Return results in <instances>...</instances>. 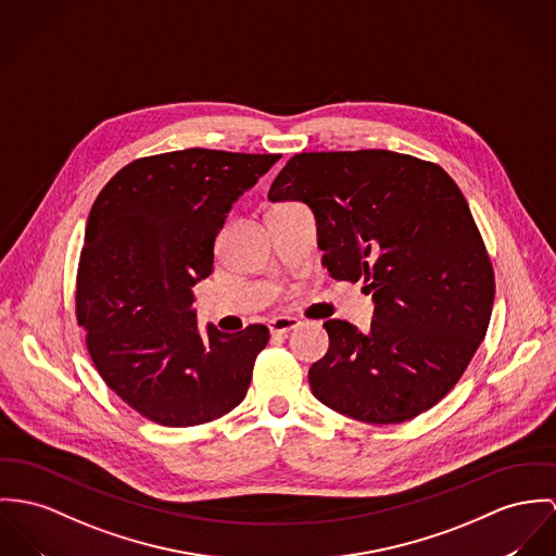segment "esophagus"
Listing matches in <instances>:
<instances>
[{"instance_id":"34e87169","label":"esophagus","mask_w":556,"mask_h":556,"mask_svg":"<svg viewBox=\"0 0 556 556\" xmlns=\"http://www.w3.org/2000/svg\"><path fill=\"white\" fill-rule=\"evenodd\" d=\"M300 326L299 317H273L268 321V330L273 334H288L290 330H296Z\"/></svg>"}]
</instances>
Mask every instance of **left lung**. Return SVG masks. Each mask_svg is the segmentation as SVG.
Returning a JSON list of instances; mask_svg holds the SVG:
<instances>
[{"label":"left lung","instance_id":"8db88e82","mask_svg":"<svg viewBox=\"0 0 556 556\" xmlns=\"http://www.w3.org/2000/svg\"><path fill=\"white\" fill-rule=\"evenodd\" d=\"M268 201L315 217L321 264L368 283L370 330L328 319L330 346L308 370L313 395L344 417L389 426L438 404L486 334L495 279L457 184L442 167L391 150L304 152Z\"/></svg>","mask_w":556,"mask_h":556}]
</instances>
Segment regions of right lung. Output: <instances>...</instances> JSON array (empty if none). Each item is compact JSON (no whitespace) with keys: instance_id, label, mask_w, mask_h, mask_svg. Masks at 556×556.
I'll use <instances>...</instances> for the list:
<instances>
[{"instance_id":"obj_1","label":"right lung","mask_w":556,"mask_h":556,"mask_svg":"<svg viewBox=\"0 0 556 556\" xmlns=\"http://www.w3.org/2000/svg\"><path fill=\"white\" fill-rule=\"evenodd\" d=\"M279 161L188 148L128 163L99 192L78 270L76 315L94 368L130 408L167 428L230 413L268 328L205 334L192 288L214 270L232 205Z\"/></svg>"}]
</instances>
